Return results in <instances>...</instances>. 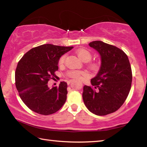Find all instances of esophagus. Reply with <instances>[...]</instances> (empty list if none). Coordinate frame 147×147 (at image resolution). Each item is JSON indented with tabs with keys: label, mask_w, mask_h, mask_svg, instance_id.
<instances>
[{
	"label": "esophagus",
	"mask_w": 147,
	"mask_h": 147,
	"mask_svg": "<svg viewBox=\"0 0 147 147\" xmlns=\"http://www.w3.org/2000/svg\"><path fill=\"white\" fill-rule=\"evenodd\" d=\"M72 81H73V80H69V81H67V84H69L70 83H71V82H72Z\"/></svg>",
	"instance_id": "esophagus-1"
}]
</instances>
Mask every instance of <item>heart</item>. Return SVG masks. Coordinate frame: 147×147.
Instances as JSON below:
<instances>
[{
  "instance_id": "b5f03b06",
  "label": "heart",
  "mask_w": 147,
  "mask_h": 147,
  "mask_svg": "<svg viewBox=\"0 0 147 147\" xmlns=\"http://www.w3.org/2000/svg\"><path fill=\"white\" fill-rule=\"evenodd\" d=\"M76 54L77 56L81 59L82 61L84 62H88L90 60L91 58V54L90 52L88 51L85 49H79L76 51ZM66 54L61 56V57L59 59L58 64L59 66L63 65L66 59ZM67 75L68 76L71 77L72 78L74 79H80L82 78L83 76H85L86 75V73L82 71H69L67 73Z\"/></svg>"
}]
</instances>
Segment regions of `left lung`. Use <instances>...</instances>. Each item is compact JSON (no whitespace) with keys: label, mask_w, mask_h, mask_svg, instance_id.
<instances>
[{"label":"left lung","mask_w":147,"mask_h":147,"mask_svg":"<svg viewBox=\"0 0 147 147\" xmlns=\"http://www.w3.org/2000/svg\"><path fill=\"white\" fill-rule=\"evenodd\" d=\"M100 56V67L91 80V86H84L82 98L89 111L106 115L120 108L130 92L132 73L126 54L117 47L101 41L89 44Z\"/></svg>","instance_id":"obj_1"}]
</instances>
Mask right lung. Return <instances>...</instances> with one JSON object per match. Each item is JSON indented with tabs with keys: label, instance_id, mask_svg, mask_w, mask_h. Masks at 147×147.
<instances>
[{
	"label": "right lung",
	"instance_id": "1",
	"mask_svg": "<svg viewBox=\"0 0 147 147\" xmlns=\"http://www.w3.org/2000/svg\"><path fill=\"white\" fill-rule=\"evenodd\" d=\"M73 48L42 45L30 50L18 62L15 74L16 88L21 100L34 112L51 115L65 102L67 83L61 82L59 87L51 89L48 82L56 76L60 57Z\"/></svg>",
	"mask_w": 147,
	"mask_h": 147
}]
</instances>
